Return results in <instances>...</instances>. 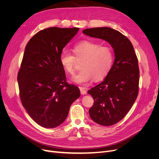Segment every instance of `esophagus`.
<instances>
[{
  "label": "esophagus",
  "mask_w": 159,
  "mask_h": 159,
  "mask_svg": "<svg viewBox=\"0 0 159 159\" xmlns=\"http://www.w3.org/2000/svg\"><path fill=\"white\" fill-rule=\"evenodd\" d=\"M79 89L80 90V93L82 95H86L87 93L86 91V88H82V87H79Z\"/></svg>",
  "instance_id": "34e87169"
}]
</instances>
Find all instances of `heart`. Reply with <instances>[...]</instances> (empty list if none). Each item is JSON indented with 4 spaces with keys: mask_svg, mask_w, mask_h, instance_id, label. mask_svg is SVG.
<instances>
[{
    "mask_svg": "<svg viewBox=\"0 0 159 159\" xmlns=\"http://www.w3.org/2000/svg\"><path fill=\"white\" fill-rule=\"evenodd\" d=\"M74 57L67 51L60 55V62L66 73L73 75L76 60L82 61V69L71 79L77 84L86 85L94 80L96 82L104 79L111 70L114 61L112 49L107 46L90 40H83L73 48Z\"/></svg>",
    "mask_w": 159,
    "mask_h": 159,
    "instance_id": "1",
    "label": "heart"
}]
</instances>
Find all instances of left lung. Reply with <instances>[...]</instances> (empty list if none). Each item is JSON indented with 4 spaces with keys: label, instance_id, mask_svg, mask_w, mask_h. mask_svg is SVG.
I'll return each mask as SVG.
<instances>
[{
    "label": "left lung",
    "instance_id": "1",
    "mask_svg": "<svg viewBox=\"0 0 159 159\" xmlns=\"http://www.w3.org/2000/svg\"><path fill=\"white\" fill-rule=\"evenodd\" d=\"M82 32L107 41L114 50L115 61L109 73L101 83L88 91L94 99L89 110L91 119L102 126H111L126 115L138 96L137 57L131 41L117 30L101 27Z\"/></svg>",
    "mask_w": 159,
    "mask_h": 159
}]
</instances>
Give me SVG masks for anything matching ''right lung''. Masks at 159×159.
I'll return each mask as SVG.
<instances>
[{
	"instance_id": "1",
	"label": "right lung",
	"mask_w": 159,
	"mask_h": 159,
	"mask_svg": "<svg viewBox=\"0 0 159 159\" xmlns=\"http://www.w3.org/2000/svg\"><path fill=\"white\" fill-rule=\"evenodd\" d=\"M79 28H49L33 36L25 48L17 81L22 106L42 127L53 128L68 115L80 92L66 82L60 62L63 48Z\"/></svg>"
}]
</instances>
